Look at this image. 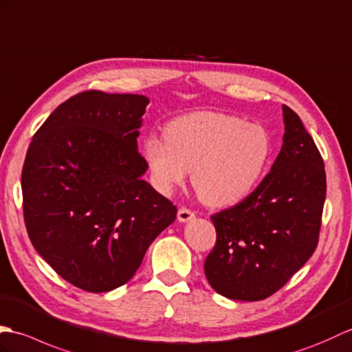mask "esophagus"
I'll use <instances>...</instances> for the list:
<instances>
[{
  "instance_id": "34e87169",
  "label": "esophagus",
  "mask_w": 352,
  "mask_h": 352,
  "mask_svg": "<svg viewBox=\"0 0 352 352\" xmlns=\"http://www.w3.org/2000/svg\"><path fill=\"white\" fill-rule=\"evenodd\" d=\"M194 218V212L191 209H188V208H181L177 210V220L179 221H182V223H186V221H190V220H192Z\"/></svg>"
}]
</instances>
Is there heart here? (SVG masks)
<instances>
[{
	"instance_id": "obj_1",
	"label": "heart",
	"mask_w": 352,
	"mask_h": 352,
	"mask_svg": "<svg viewBox=\"0 0 352 352\" xmlns=\"http://www.w3.org/2000/svg\"><path fill=\"white\" fill-rule=\"evenodd\" d=\"M164 139L146 138L143 155L161 192L181 186L188 171L197 196L210 206H230L259 185L272 153L262 124L217 111H196L170 120Z\"/></svg>"
}]
</instances>
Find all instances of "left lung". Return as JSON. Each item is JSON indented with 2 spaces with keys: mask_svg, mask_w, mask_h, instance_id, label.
<instances>
[{
  "mask_svg": "<svg viewBox=\"0 0 352 352\" xmlns=\"http://www.w3.org/2000/svg\"><path fill=\"white\" fill-rule=\"evenodd\" d=\"M283 120V146L270 173L238 205L210 215L217 241L205 274L226 298H268L318 245L327 191L324 161L298 114L286 105Z\"/></svg>",
  "mask_w": 352,
  "mask_h": 352,
  "instance_id": "1",
  "label": "left lung"
}]
</instances>
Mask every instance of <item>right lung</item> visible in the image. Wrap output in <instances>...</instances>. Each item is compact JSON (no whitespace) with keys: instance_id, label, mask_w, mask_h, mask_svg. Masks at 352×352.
<instances>
[{"instance_id":"add662e5","label":"right lung","mask_w":352,"mask_h":352,"mask_svg":"<svg viewBox=\"0 0 352 352\" xmlns=\"http://www.w3.org/2000/svg\"><path fill=\"white\" fill-rule=\"evenodd\" d=\"M149 99L78 93L37 129L22 168L31 244L66 282L87 292L124 285L177 208L142 176L138 128Z\"/></svg>"}]
</instances>
